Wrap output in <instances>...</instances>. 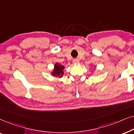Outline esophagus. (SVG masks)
<instances>
[{"mask_svg": "<svg viewBox=\"0 0 134 134\" xmlns=\"http://www.w3.org/2000/svg\"><path fill=\"white\" fill-rule=\"evenodd\" d=\"M72 62H73V63H74V64L78 63H79V60L78 59H74V60H73Z\"/></svg>", "mask_w": 134, "mask_h": 134, "instance_id": "34e87169", "label": "esophagus"}]
</instances>
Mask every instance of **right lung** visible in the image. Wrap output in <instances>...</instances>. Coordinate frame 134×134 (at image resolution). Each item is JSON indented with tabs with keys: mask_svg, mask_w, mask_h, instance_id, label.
Segmentation results:
<instances>
[{
	"mask_svg": "<svg viewBox=\"0 0 134 134\" xmlns=\"http://www.w3.org/2000/svg\"><path fill=\"white\" fill-rule=\"evenodd\" d=\"M65 68L64 66H62L58 63H56L54 65V69L52 72V75L53 76L57 77H62L64 74L63 69Z\"/></svg>",
	"mask_w": 134,
	"mask_h": 134,
	"instance_id": "add662e5",
	"label": "right lung"
}]
</instances>
